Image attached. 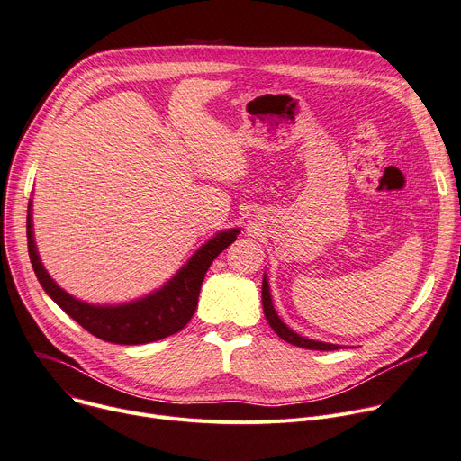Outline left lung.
Instances as JSON below:
<instances>
[{
	"mask_svg": "<svg viewBox=\"0 0 461 461\" xmlns=\"http://www.w3.org/2000/svg\"><path fill=\"white\" fill-rule=\"evenodd\" d=\"M261 298H263V312L265 317L270 324V328L274 330V333H278V337H282L284 341L300 347V348H308V350H337L341 348L339 345H331V343H321V341H313V339H305V337L294 333L280 317L276 313L274 305H272V298H270V291H268V282L267 276L263 278V289H261Z\"/></svg>",
	"mask_w": 461,
	"mask_h": 461,
	"instance_id": "1",
	"label": "left lung"
}]
</instances>
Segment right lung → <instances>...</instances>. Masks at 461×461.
<instances>
[{
  "label": "right lung",
  "instance_id": "right-lung-1",
  "mask_svg": "<svg viewBox=\"0 0 461 461\" xmlns=\"http://www.w3.org/2000/svg\"><path fill=\"white\" fill-rule=\"evenodd\" d=\"M239 230L219 231L183 265L170 282L144 298L120 305L86 303L60 289L41 263L33 239L31 202L27 211V250L33 270L50 298L86 331L114 345H144L177 333L193 319L203 276L212 259L237 239Z\"/></svg>",
  "mask_w": 461,
  "mask_h": 461
}]
</instances>
